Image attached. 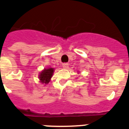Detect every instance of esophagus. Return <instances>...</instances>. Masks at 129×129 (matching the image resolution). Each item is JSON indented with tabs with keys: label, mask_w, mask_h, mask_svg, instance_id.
Returning a JSON list of instances; mask_svg holds the SVG:
<instances>
[{
	"label": "esophagus",
	"mask_w": 129,
	"mask_h": 129,
	"mask_svg": "<svg viewBox=\"0 0 129 129\" xmlns=\"http://www.w3.org/2000/svg\"><path fill=\"white\" fill-rule=\"evenodd\" d=\"M62 67L64 68V69H67L69 67V63H67V62H64V63H62Z\"/></svg>",
	"instance_id": "obj_1"
}]
</instances>
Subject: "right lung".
Instances as JSON below:
<instances>
[{"label":"right lung","instance_id":"obj_1","mask_svg":"<svg viewBox=\"0 0 129 129\" xmlns=\"http://www.w3.org/2000/svg\"><path fill=\"white\" fill-rule=\"evenodd\" d=\"M53 73V69L52 68L45 69L40 74V80H41L43 83H48L50 81L51 78L52 77Z\"/></svg>","mask_w":129,"mask_h":129}]
</instances>
